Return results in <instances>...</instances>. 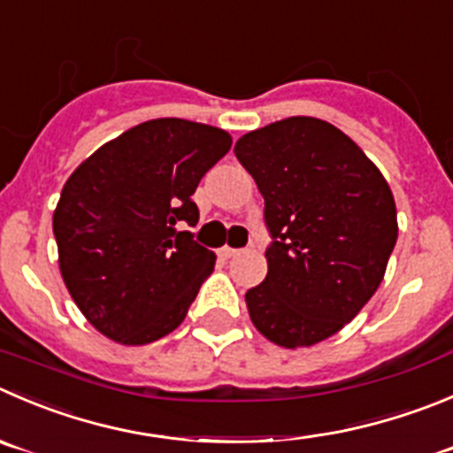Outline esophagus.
Instances as JSON below:
<instances>
[{
    "mask_svg": "<svg viewBox=\"0 0 453 453\" xmlns=\"http://www.w3.org/2000/svg\"><path fill=\"white\" fill-rule=\"evenodd\" d=\"M238 249H231V247H219L218 249V256L224 257V260H229V257H235L238 256Z\"/></svg>",
    "mask_w": 453,
    "mask_h": 453,
    "instance_id": "obj_1",
    "label": "esophagus"
}]
</instances>
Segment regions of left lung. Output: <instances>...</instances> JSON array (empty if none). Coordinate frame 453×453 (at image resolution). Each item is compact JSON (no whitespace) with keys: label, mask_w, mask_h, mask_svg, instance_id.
Instances as JSON below:
<instances>
[{"label":"left lung","mask_w":453,"mask_h":453,"mask_svg":"<svg viewBox=\"0 0 453 453\" xmlns=\"http://www.w3.org/2000/svg\"><path fill=\"white\" fill-rule=\"evenodd\" d=\"M265 197L273 244L249 288L253 326L284 349L313 347L358 316L398 240L385 175L356 142L318 118H287L235 142Z\"/></svg>","instance_id":"left-lung-1"}]
</instances>
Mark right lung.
Here are the masks:
<instances>
[{
	"label": "right lung",
	"mask_w": 453,
	"mask_h": 453,
	"mask_svg": "<svg viewBox=\"0 0 453 453\" xmlns=\"http://www.w3.org/2000/svg\"><path fill=\"white\" fill-rule=\"evenodd\" d=\"M231 142L209 124L149 119L102 144L66 180L53 213L59 273L102 335L140 347L182 325L215 253L178 224H197L191 196Z\"/></svg>",
	"instance_id": "1"
}]
</instances>
